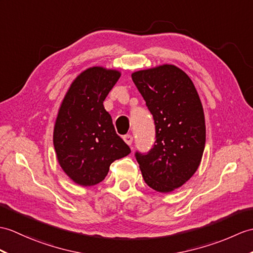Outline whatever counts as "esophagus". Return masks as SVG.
<instances>
[{
	"mask_svg": "<svg viewBox=\"0 0 253 253\" xmlns=\"http://www.w3.org/2000/svg\"><path fill=\"white\" fill-rule=\"evenodd\" d=\"M123 139H124V141L128 145H131L132 141H133V137L131 136V134H125V136L123 137Z\"/></svg>",
	"mask_w": 253,
	"mask_h": 253,
	"instance_id": "1",
	"label": "esophagus"
}]
</instances>
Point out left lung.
<instances>
[{
  "label": "left lung",
  "mask_w": 253,
  "mask_h": 253,
  "mask_svg": "<svg viewBox=\"0 0 253 253\" xmlns=\"http://www.w3.org/2000/svg\"><path fill=\"white\" fill-rule=\"evenodd\" d=\"M153 115L155 142L134 153L145 183L168 193L195 173L206 142L203 105L193 82L182 70L164 64L131 74Z\"/></svg>",
  "instance_id": "left-lung-1"
}]
</instances>
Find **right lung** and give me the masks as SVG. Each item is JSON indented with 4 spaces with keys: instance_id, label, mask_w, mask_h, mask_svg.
<instances>
[{
    "instance_id": "obj_1",
    "label": "right lung",
    "mask_w": 253,
    "mask_h": 253,
    "mask_svg": "<svg viewBox=\"0 0 253 253\" xmlns=\"http://www.w3.org/2000/svg\"><path fill=\"white\" fill-rule=\"evenodd\" d=\"M120 76L115 70L87 69L70 86L58 113L54 129L57 158L63 171L80 185L101 182L111 164L130 153L103 107Z\"/></svg>"
}]
</instances>
